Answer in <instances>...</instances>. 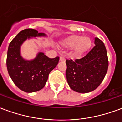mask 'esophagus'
Masks as SVG:
<instances>
[{
  "label": "esophagus",
  "mask_w": 122,
  "mask_h": 122,
  "mask_svg": "<svg viewBox=\"0 0 122 122\" xmlns=\"http://www.w3.org/2000/svg\"><path fill=\"white\" fill-rule=\"evenodd\" d=\"M59 60H60V61H65V58L64 57H60Z\"/></svg>",
  "instance_id": "34e87169"
}]
</instances>
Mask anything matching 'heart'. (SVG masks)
I'll use <instances>...</instances> for the list:
<instances>
[{
    "mask_svg": "<svg viewBox=\"0 0 122 122\" xmlns=\"http://www.w3.org/2000/svg\"><path fill=\"white\" fill-rule=\"evenodd\" d=\"M92 46V41L90 38L83 37L80 35H71L60 43V48L62 49L74 48V53L81 56L89 51Z\"/></svg>",
    "mask_w": 122,
    "mask_h": 122,
    "instance_id": "heart-1",
    "label": "heart"
}]
</instances>
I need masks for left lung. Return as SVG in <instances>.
I'll use <instances>...</instances> for the list:
<instances>
[{
  "mask_svg": "<svg viewBox=\"0 0 122 122\" xmlns=\"http://www.w3.org/2000/svg\"><path fill=\"white\" fill-rule=\"evenodd\" d=\"M95 44L82 59L66 60L67 82L75 92L88 93L93 91L101 84L107 74L108 60L105 44L98 38H95Z\"/></svg>",
  "mask_w": 122,
  "mask_h": 122,
  "instance_id": "8db88e82",
  "label": "left lung"
}]
</instances>
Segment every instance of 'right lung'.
Returning <instances> with one entry per match:
<instances>
[{
    "mask_svg": "<svg viewBox=\"0 0 122 122\" xmlns=\"http://www.w3.org/2000/svg\"><path fill=\"white\" fill-rule=\"evenodd\" d=\"M44 35L35 29H26L10 43L6 58L8 72L15 85L23 92L30 93L42 89L50 72L59 63V57L50 58L43 53H38L32 61H25L20 56V46L27 38Z\"/></svg>",
    "mask_w": 122,
    "mask_h": 122,
    "instance_id": "right-lung-1",
    "label": "right lung"
}]
</instances>
